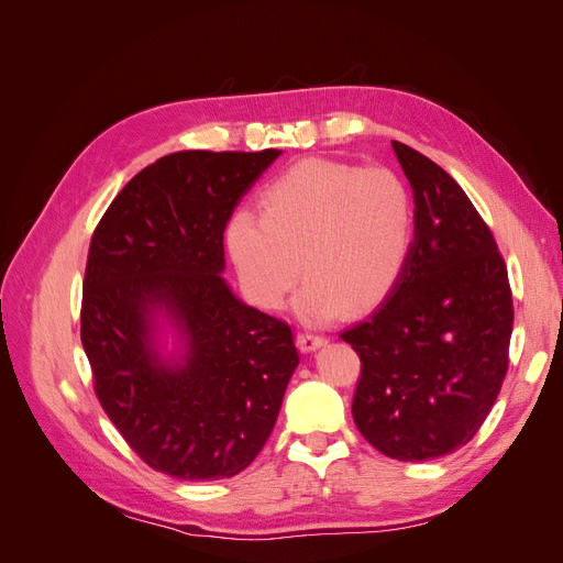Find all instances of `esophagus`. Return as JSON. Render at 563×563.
<instances>
[{"mask_svg":"<svg viewBox=\"0 0 563 563\" xmlns=\"http://www.w3.org/2000/svg\"><path fill=\"white\" fill-rule=\"evenodd\" d=\"M296 340H298V347L302 352H312V350H317L321 345H327V335H319L314 331H300Z\"/></svg>","mask_w":563,"mask_h":563,"instance_id":"1","label":"esophagus"}]
</instances>
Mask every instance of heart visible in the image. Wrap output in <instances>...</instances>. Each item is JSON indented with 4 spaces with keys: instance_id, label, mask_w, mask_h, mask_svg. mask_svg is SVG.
Here are the masks:
<instances>
[{
    "instance_id": "obj_1",
    "label": "heart",
    "mask_w": 563,
    "mask_h": 563,
    "mask_svg": "<svg viewBox=\"0 0 563 563\" xmlns=\"http://www.w3.org/2000/svg\"><path fill=\"white\" fill-rule=\"evenodd\" d=\"M261 216L234 211L225 246L246 296L277 310L298 284L305 319L376 310L411 258L413 195L385 166L310 159L288 168L261 195Z\"/></svg>"
}]
</instances>
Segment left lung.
Returning a JSON list of instances; mask_svg holds the SVG:
<instances>
[{"instance_id":"obj_1","label":"left lung","mask_w":563,"mask_h":563,"mask_svg":"<svg viewBox=\"0 0 563 563\" xmlns=\"http://www.w3.org/2000/svg\"><path fill=\"white\" fill-rule=\"evenodd\" d=\"M413 187L411 258L387 302L340 333L360 354L352 416L371 446L432 460L470 444L496 404L515 323L507 265L444 168L391 141Z\"/></svg>"}]
</instances>
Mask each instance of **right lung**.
<instances>
[{"label": "right lung", "instance_id": "right-lung-1", "mask_svg": "<svg viewBox=\"0 0 563 563\" xmlns=\"http://www.w3.org/2000/svg\"><path fill=\"white\" fill-rule=\"evenodd\" d=\"M277 157L174 152L124 185L91 236L79 317L93 391L133 453L176 479L246 470L298 366L291 327L249 308L220 277L236 201ZM159 307L188 338L178 369L151 350Z\"/></svg>", "mask_w": 563, "mask_h": 563}]
</instances>
